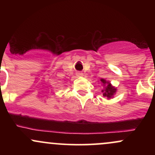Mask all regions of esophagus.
<instances>
[{"label": "esophagus", "mask_w": 155, "mask_h": 155, "mask_svg": "<svg viewBox=\"0 0 155 155\" xmlns=\"http://www.w3.org/2000/svg\"><path fill=\"white\" fill-rule=\"evenodd\" d=\"M76 76H83V74L81 72H77V73H76Z\"/></svg>", "instance_id": "1"}]
</instances>
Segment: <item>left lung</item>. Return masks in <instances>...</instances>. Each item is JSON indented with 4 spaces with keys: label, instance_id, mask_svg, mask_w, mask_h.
<instances>
[{
    "label": "left lung",
    "instance_id": "8db88e82",
    "mask_svg": "<svg viewBox=\"0 0 155 155\" xmlns=\"http://www.w3.org/2000/svg\"><path fill=\"white\" fill-rule=\"evenodd\" d=\"M101 81L102 83V85L104 86V89L102 90L103 95L104 97H107V99L113 98L114 95L116 94L117 88L114 87L113 85L110 83V81H106L104 79H101Z\"/></svg>",
    "mask_w": 155,
    "mask_h": 155
}]
</instances>
